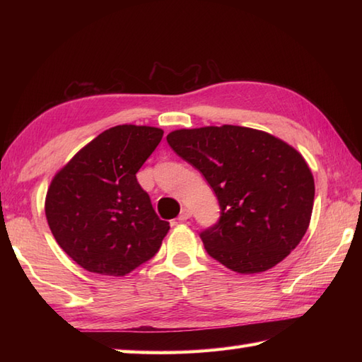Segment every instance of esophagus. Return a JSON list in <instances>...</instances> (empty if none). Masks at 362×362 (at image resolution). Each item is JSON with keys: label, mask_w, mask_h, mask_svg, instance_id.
I'll use <instances>...</instances> for the list:
<instances>
[{"label": "esophagus", "mask_w": 362, "mask_h": 362, "mask_svg": "<svg viewBox=\"0 0 362 362\" xmlns=\"http://www.w3.org/2000/svg\"><path fill=\"white\" fill-rule=\"evenodd\" d=\"M191 218V211L188 210V209H183L182 211H180V214H179V218H177V219H179L180 222H185L187 219H189Z\"/></svg>", "instance_id": "obj_1"}]
</instances>
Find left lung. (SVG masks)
<instances>
[{
    "label": "left lung",
    "mask_w": 362,
    "mask_h": 362,
    "mask_svg": "<svg viewBox=\"0 0 362 362\" xmlns=\"http://www.w3.org/2000/svg\"><path fill=\"white\" fill-rule=\"evenodd\" d=\"M166 140L218 197L221 218L201 233L211 258L238 274H258L297 247L314 204L302 153L263 130L230 124L179 129Z\"/></svg>",
    "instance_id": "8db88e82"
}]
</instances>
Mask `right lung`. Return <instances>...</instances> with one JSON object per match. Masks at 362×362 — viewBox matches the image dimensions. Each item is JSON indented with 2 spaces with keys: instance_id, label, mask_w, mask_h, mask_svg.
<instances>
[{
  "instance_id": "add662e5",
  "label": "right lung",
  "mask_w": 362,
  "mask_h": 362,
  "mask_svg": "<svg viewBox=\"0 0 362 362\" xmlns=\"http://www.w3.org/2000/svg\"><path fill=\"white\" fill-rule=\"evenodd\" d=\"M163 130L122 124L99 134L54 175L45 213L68 257L88 272L122 276L158 252L169 230L136 182Z\"/></svg>"
}]
</instances>
